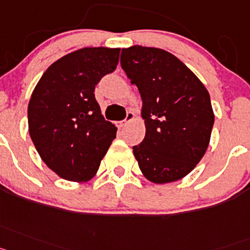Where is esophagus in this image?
Listing matches in <instances>:
<instances>
[{"label":"esophagus","mask_w":250,"mask_h":250,"mask_svg":"<svg viewBox=\"0 0 250 250\" xmlns=\"http://www.w3.org/2000/svg\"><path fill=\"white\" fill-rule=\"evenodd\" d=\"M133 118H134V113L131 112V110H129V112H127V114H125V118L123 119V121H121V122H119V127H121V128L125 127V125H127V123L131 122Z\"/></svg>","instance_id":"esophagus-1"}]
</instances>
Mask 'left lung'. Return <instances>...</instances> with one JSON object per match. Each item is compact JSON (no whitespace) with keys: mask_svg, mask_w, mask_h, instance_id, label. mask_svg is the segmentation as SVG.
<instances>
[{"mask_svg":"<svg viewBox=\"0 0 250 250\" xmlns=\"http://www.w3.org/2000/svg\"><path fill=\"white\" fill-rule=\"evenodd\" d=\"M121 65L143 101L146 136L133 146L141 171L155 184L182 179L209 146L214 125L209 93L181 60L165 50L123 49Z\"/></svg>","mask_w":250,"mask_h":250,"instance_id":"obj_1","label":"left lung"}]
</instances>
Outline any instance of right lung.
Returning <instances> with one entry per match:
<instances>
[{"label":"right lung","instance_id":"add662e5","mask_svg":"<svg viewBox=\"0 0 250 250\" xmlns=\"http://www.w3.org/2000/svg\"><path fill=\"white\" fill-rule=\"evenodd\" d=\"M119 49L85 47L62 56L35 86L27 108L30 137L49 168L69 181H86L116 138L94 89L116 70Z\"/></svg>","mask_w":250,"mask_h":250}]
</instances>
